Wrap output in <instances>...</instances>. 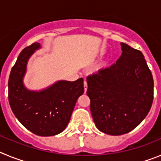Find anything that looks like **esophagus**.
Masks as SVG:
<instances>
[{
	"mask_svg": "<svg viewBox=\"0 0 161 161\" xmlns=\"http://www.w3.org/2000/svg\"><path fill=\"white\" fill-rule=\"evenodd\" d=\"M84 89H85V92H86V91H87L88 85H87V82H86V80H85V81H84Z\"/></svg>",
	"mask_w": 161,
	"mask_h": 161,
	"instance_id": "esophagus-1",
	"label": "esophagus"
}]
</instances>
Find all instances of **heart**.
I'll list each match as a JSON object with an SVG mask.
<instances>
[{"label": "heart", "mask_w": 161, "mask_h": 161, "mask_svg": "<svg viewBox=\"0 0 161 161\" xmlns=\"http://www.w3.org/2000/svg\"><path fill=\"white\" fill-rule=\"evenodd\" d=\"M104 64H103V65H104Z\"/></svg>", "instance_id": "heart-1"}]
</instances>
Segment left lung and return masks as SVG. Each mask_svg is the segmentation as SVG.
I'll return each instance as SVG.
<instances>
[{
	"mask_svg": "<svg viewBox=\"0 0 161 161\" xmlns=\"http://www.w3.org/2000/svg\"><path fill=\"white\" fill-rule=\"evenodd\" d=\"M116 64L87 77V95L97 128L120 136L136 128L153 102L154 82L143 53L121 42Z\"/></svg>",
	"mask_w": 161,
	"mask_h": 161,
	"instance_id": "left-lung-1",
	"label": "left lung"
}]
</instances>
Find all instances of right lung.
I'll use <instances>...</instances> for the list:
<instances>
[{
  "instance_id": "obj_1",
  "label": "right lung",
  "mask_w": 161,
  "mask_h": 161,
  "mask_svg": "<svg viewBox=\"0 0 161 161\" xmlns=\"http://www.w3.org/2000/svg\"><path fill=\"white\" fill-rule=\"evenodd\" d=\"M40 43L24 48L8 78V102L13 113L25 128L39 136H52L68 126L78 97L84 93V80H59L39 91L30 90L23 83L30 57Z\"/></svg>"
}]
</instances>
